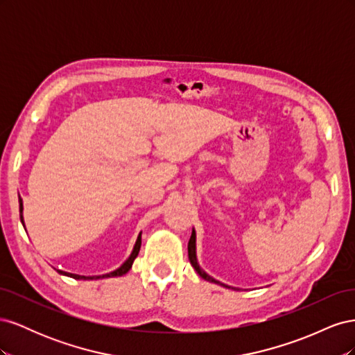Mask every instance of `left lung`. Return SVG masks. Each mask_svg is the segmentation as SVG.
Returning <instances> with one entry per match:
<instances>
[{
  "label": "left lung",
  "instance_id": "left-lung-1",
  "mask_svg": "<svg viewBox=\"0 0 355 355\" xmlns=\"http://www.w3.org/2000/svg\"><path fill=\"white\" fill-rule=\"evenodd\" d=\"M188 257H189V262H191L192 268H194V270L198 272V275L202 277L204 280L211 282V283H216V284H220V286H225V284H222V283L214 280V278H211L210 275H207V274L204 272V271L201 270V268L198 266V263H197V256H196V231H192V235H191L189 243H188ZM225 287H228V286H225Z\"/></svg>",
  "mask_w": 355,
  "mask_h": 355
}]
</instances>
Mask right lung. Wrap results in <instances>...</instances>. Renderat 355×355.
<instances>
[{
  "label": "right lung",
  "mask_w": 355,
  "mask_h": 355,
  "mask_svg": "<svg viewBox=\"0 0 355 355\" xmlns=\"http://www.w3.org/2000/svg\"><path fill=\"white\" fill-rule=\"evenodd\" d=\"M19 204H20V206H19V210H20V220H22V223H24V216H22L24 204H22V198L19 200ZM24 227H25V223H24ZM141 244H142V240H141V234H139L137 241H136V244H135V249H133L130 257H128V259H127L120 268H118V270H115V271H112V272H110V274L99 275V277H84V275H77V274H69V272H65V271H59V274L72 277V278H75V280H98V278H108V277H120V275H124L125 272L130 271L132 263H133V261L136 259V256L139 254V250H141Z\"/></svg>",
  "instance_id": "1"
}]
</instances>
